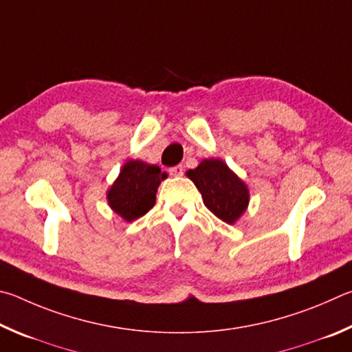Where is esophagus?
Here are the masks:
<instances>
[{
  "mask_svg": "<svg viewBox=\"0 0 352 352\" xmlns=\"http://www.w3.org/2000/svg\"><path fill=\"white\" fill-rule=\"evenodd\" d=\"M171 176H182L184 175V166L182 165H175L168 170Z\"/></svg>",
  "mask_w": 352,
  "mask_h": 352,
  "instance_id": "34e87169",
  "label": "esophagus"
}]
</instances>
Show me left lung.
I'll return each instance as SVG.
<instances>
[{"instance_id":"obj_1","label":"left lung","mask_w":352,"mask_h":352,"mask_svg":"<svg viewBox=\"0 0 352 352\" xmlns=\"http://www.w3.org/2000/svg\"><path fill=\"white\" fill-rule=\"evenodd\" d=\"M187 176L199 190L204 206L227 224L235 223L249 204L248 187L223 160H202Z\"/></svg>"}]
</instances>
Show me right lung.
Returning a JSON list of instances; mask_svg holds the SVG:
<instances>
[{"label": "right lung", "mask_w": 352, "mask_h": 352, "mask_svg": "<svg viewBox=\"0 0 352 352\" xmlns=\"http://www.w3.org/2000/svg\"><path fill=\"white\" fill-rule=\"evenodd\" d=\"M166 175L157 165H148L140 160H129L108 192L113 210L125 221L144 217L156 202V192Z\"/></svg>", "instance_id": "1"}]
</instances>
